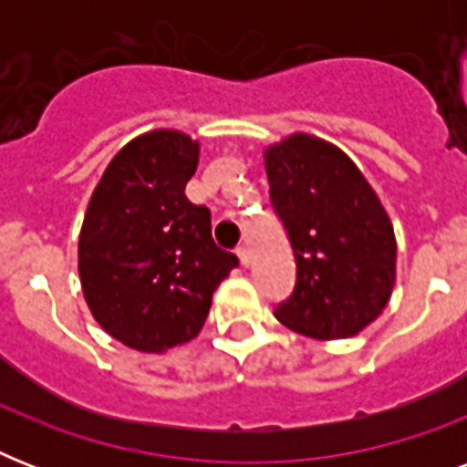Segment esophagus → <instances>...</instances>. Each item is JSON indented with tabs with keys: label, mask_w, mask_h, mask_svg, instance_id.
I'll return each instance as SVG.
<instances>
[{
	"label": "esophagus",
	"mask_w": 467,
	"mask_h": 467,
	"mask_svg": "<svg viewBox=\"0 0 467 467\" xmlns=\"http://www.w3.org/2000/svg\"><path fill=\"white\" fill-rule=\"evenodd\" d=\"M237 256H240L242 266H249V262H252V254H249L247 244H240V247H237Z\"/></svg>",
	"instance_id": "esophagus-1"
}]
</instances>
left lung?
<instances>
[{"label":"left lung","mask_w":467,"mask_h":467,"mask_svg":"<svg viewBox=\"0 0 467 467\" xmlns=\"http://www.w3.org/2000/svg\"><path fill=\"white\" fill-rule=\"evenodd\" d=\"M271 203L296 254V288L274 310L312 339H347L385 310L398 242L390 215L351 157L293 133L264 150Z\"/></svg>","instance_id":"left-lung-1"}]
</instances>
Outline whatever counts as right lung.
I'll use <instances>...</instances> for the list:
<instances>
[{"label": "right lung", "mask_w": 467, "mask_h": 467, "mask_svg": "<svg viewBox=\"0 0 467 467\" xmlns=\"http://www.w3.org/2000/svg\"><path fill=\"white\" fill-rule=\"evenodd\" d=\"M201 145L171 128L123 145L91 193L77 269L106 334L142 354H164L201 332L213 293L237 256L211 237V211L183 189Z\"/></svg>", "instance_id": "add662e5"}]
</instances>
